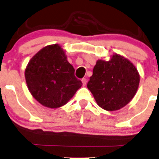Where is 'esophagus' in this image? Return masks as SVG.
<instances>
[{
    "mask_svg": "<svg viewBox=\"0 0 159 159\" xmlns=\"http://www.w3.org/2000/svg\"><path fill=\"white\" fill-rule=\"evenodd\" d=\"M81 82H82L83 86H85L86 83H87V79H86V78H82V79H81Z\"/></svg>",
    "mask_w": 159,
    "mask_h": 159,
    "instance_id": "34e87169",
    "label": "esophagus"
}]
</instances>
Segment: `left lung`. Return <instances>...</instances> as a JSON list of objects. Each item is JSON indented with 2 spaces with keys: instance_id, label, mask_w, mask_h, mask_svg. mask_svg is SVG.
<instances>
[{
  "instance_id": "obj_1",
  "label": "left lung",
  "mask_w": 159,
  "mask_h": 159,
  "mask_svg": "<svg viewBox=\"0 0 159 159\" xmlns=\"http://www.w3.org/2000/svg\"><path fill=\"white\" fill-rule=\"evenodd\" d=\"M140 75L129 59L113 54L109 61L98 60L88 82L99 107L109 111L127 105L139 89Z\"/></svg>"
}]
</instances>
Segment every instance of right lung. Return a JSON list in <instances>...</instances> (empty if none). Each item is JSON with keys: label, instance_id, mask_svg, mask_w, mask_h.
I'll return each mask as SVG.
<instances>
[{"label": "right lung", "instance_id": "obj_1", "mask_svg": "<svg viewBox=\"0 0 159 159\" xmlns=\"http://www.w3.org/2000/svg\"><path fill=\"white\" fill-rule=\"evenodd\" d=\"M28 90L43 106L57 108L68 103L82 85L75 76L65 51L59 44L43 48L32 57L25 72Z\"/></svg>", "mask_w": 159, "mask_h": 159}]
</instances>
